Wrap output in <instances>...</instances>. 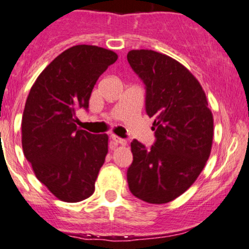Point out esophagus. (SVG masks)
Listing matches in <instances>:
<instances>
[{
    "mask_svg": "<svg viewBox=\"0 0 249 249\" xmlns=\"http://www.w3.org/2000/svg\"><path fill=\"white\" fill-rule=\"evenodd\" d=\"M111 139H112L115 144H119V145H126L127 144V142L125 141V139L119 138V137L115 136V134H112V136H111Z\"/></svg>",
    "mask_w": 249,
    "mask_h": 249,
    "instance_id": "obj_1",
    "label": "esophagus"
}]
</instances>
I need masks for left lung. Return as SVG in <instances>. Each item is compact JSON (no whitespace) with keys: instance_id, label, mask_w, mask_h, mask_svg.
<instances>
[{"instance_id":"obj_1","label":"left lung","mask_w":249,"mask_h":249,"mask_svg":"<svg viewBox=\"0 0 249 249\" xmlns=\"http://www.w3.org/2000/svg\"><path fill=\"white\" fill-rule=\"evenodd\" d=\"M127 62L146 89L145 108L153 117L156 142H131V193L148 204H166L192 186L204 170L213 142V115L198 79L172 57L131 50Z\"/></svg>"}]
</instances>
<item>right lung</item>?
I'll return each mask as SVG.
<instances>
[{
  "instance_id": "obj_1",
  "label": "right lung",
  "mask_w": 249,
  "mask_h": 249,
  "mask_svg": "<svg viewBox=\"0 0 249 249\" xmlns=\"http://www.w3.org/2000/svg\"><path fill=\"white\" fill-rule=\"evenodd\" d=\"M118 58L96 45L63 51L37 77L22 117V147L36 178L56 198L78 202L95 192L107 154V134L77 127L97 79Z\"/></svg>"
}]
</instances>
